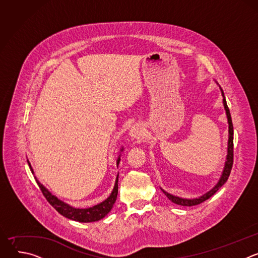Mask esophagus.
<instances>
[{
	"label": "esophagus",
	"mask_w": 258,
	"mask_h": 258,
	"mask_svg": "<svg viewBox=\"0 0 258 258\" xmlns=\"http://www.w3.org/2000/svg\"><path fill=\"white\" fill-rule=\"evenodd\" d=\"M130 135H131V137L133 139H141L143 137V135H144V131H143V128L140 125L136 124V125H134L131 128Z\"/></svg>",
	"instance_id": "obj_1"
}]
</instances>
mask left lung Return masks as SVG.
I'll return each mask as SVG.
<instances>
[{"label": "left lung", "mask_w": 258, "mask_h": 258, "mask_svg": "<svg viewBox=\"0 0 258 258\" xmlns=\"http://www.w3.org/2000/svg\"><path fill=\"white\" fill-rule=\"evenodd\" d=\"M223 96H224V105L226 108V112H227V116H228V121H229V146H228V155H227V161L225 164V168L223 171V175L220 177L219 181L217 182V185L210 190L209 192H207L206 194H204L203 196L199 197V198H195V199H182L179 197H175L172 196L168 193H166L164 190H162V192L164 193V195L173 203L177 204V205H181V206H194V205H198L202 202H204L205 200L209 199L212 195H214L220 188L224 186V183L228 180L232 167H233V162H234V130H233V122H232V117H231V113H230V109L228 107L227 101L225 99V95L224 92L222 91Z\"/></svg>", "instance_id": "obj_1"}]
</instances>
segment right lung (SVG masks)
<instances>
[{
  "label": "right lung",
  "mask_w": 258,
  "mask_h": 258,
  "mask_svg": "<svg viewBox=\"0 0 258 258\" xmlns=\"http://www.w3.org/2000/svg\"><path fill=\"white\" fill-rule=\"evenodd\" d=\"M119 161H120V158H118V160H117V165H118ZM28 165L30 167V170L33 172L29 162H28ZM36 182H38V185H39L44 197L47 199V201L61 215L65 216L69 219L77 220V222H80V223H92V222H97V220H100L101 218H103L105 215H107L109 213L110 210L112 209L113 204L115 203L117 194H118V175H117L114 189H113L111 195H110L105 201H103L102 203H100L98 205L90 207V208L80 209V208L71 207L68 204H65L64 202L60 201L57 197L53 196L45 187H43L38 179H36Z\"/></svg>",
  "instance_id": "add662e5"
}]
</instances>
